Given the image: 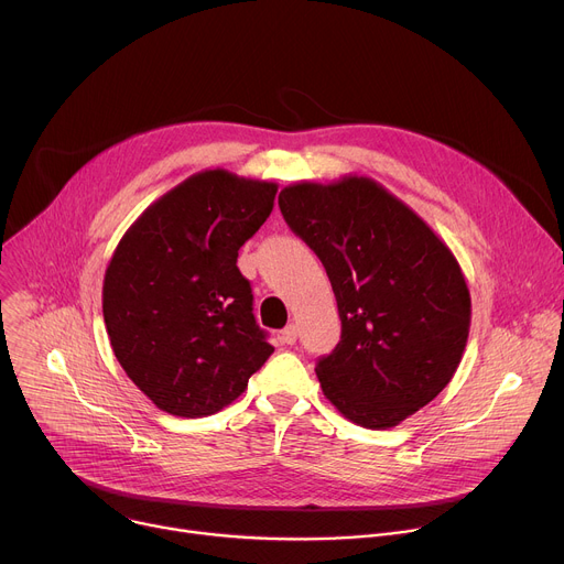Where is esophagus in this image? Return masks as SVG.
Returning <instances> with one entry per match:
<instances>
[{"label":"esophagus","instance_id":"obj_1","mask_svg":"<svg viewBox=\"0 0 564 564\" xmlns=\"http://www.w3.org/2000/svg\"><path fill=\"white\" fill-rule=\"evenodd\" d=\"M296 326L294 324H288L283 330H281V343L283 345H294L296 343Z\"/></svg>","mask_w":564,"mask_h":564}]
</instances>
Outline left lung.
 Masks as SVG:
<instances>
[{"label":"left lung","mask_w":564,"mask_h":564,"mask_svg":"<svg viewBox=\"0 0 564 564\" xmlns=\"http://www.w3.org/2000/svg\"><path fill=\"white\" fill-rule=\"evenodd\" d=\"M290 229L326 268L340 343L315 367L349 422L386 431L433 401L463 360L471 296L454 251L369 176L285 185Z\"/></svg>","instance_id":"obj_1"}]
</instances>
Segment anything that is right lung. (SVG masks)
<instances>
[{
  "label": "right lung",
  "instance_id": "right-lung-1",
  "mask_svg": "<svg viewBox=\"0 0 564 564\" xmlns=\"http://www.w3.org/2000/svg\"><path fill=\"white\" fill-rule=\"evenodd\" d=\"M276 191L274 181L202 170L149 204L110 256L101 308L112 354L170 415H215L274 351L236 260Z\"/></svg>",
  "mask_w": 564,
  "mask_h": 564
}]
</instances>
